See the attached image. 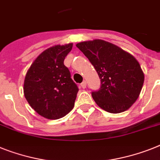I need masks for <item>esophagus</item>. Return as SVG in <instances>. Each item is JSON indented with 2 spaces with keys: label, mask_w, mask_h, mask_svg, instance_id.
<instances>
[{
  "label": "esophagus",
  "mask_w": 160,
  "mask_h": 160,
  "mask_svg": "<svg viewBox=\"0 0 160 160\" xmlns=\"http://www.w3.org/2000/svg\"><path fill=\"white\" fill-rule=\"evenodd\" d=\"M86 85H87V83L85 80H84V81H83V82L80 84V86H81V88H86Z\"/></svg>",
  "instance_id": "esophagus-1"
}]
</instances>
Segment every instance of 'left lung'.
Segmentation results:
<instances>
[{
  "label": "left lung",
  "instance_id": "1",
  "mask_svg": "<svg viewBox=\"0 0 160 160\" xmlns=\"http://www.w3.org/2000/svg\"><path fill=\"white\" fill-rule=\"evenodd\" d=\"M101 80L92 97L99 107L110 113L125 111L138 99L144 83V74L135 58L119 47L102 40L78 43Z\"/></svg>",
  "mask_w": 160,
  "mask_h": 160
}]
</instances>
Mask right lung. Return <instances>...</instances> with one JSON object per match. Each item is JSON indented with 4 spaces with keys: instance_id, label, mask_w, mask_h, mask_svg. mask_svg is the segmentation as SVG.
Listing matches in <instances>:
<instances>
[{
    "instance_id": "add662e5",
    "label": "right lung",
    "mask_w": 160,
    "mask_h": 160,
    "mask_svg": "<svg viewBox=\"0 0 160 160\" xmlns=\"http://www.w3.org/2000/svg\"><path fill=\"white\" fill-rule=\"evenodd\" d=\"M72 49V43L50 47L39 55L27 72L24 96L31 107L46 119L63 117L75 105L79 88L64 65Z\"/></svg>"
}]
</instances>
